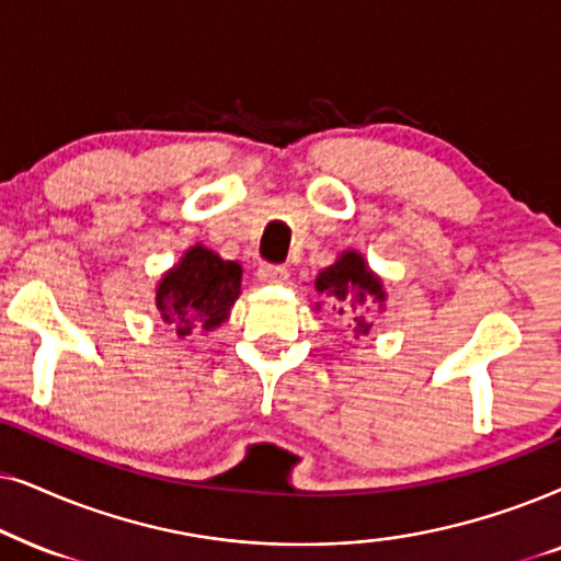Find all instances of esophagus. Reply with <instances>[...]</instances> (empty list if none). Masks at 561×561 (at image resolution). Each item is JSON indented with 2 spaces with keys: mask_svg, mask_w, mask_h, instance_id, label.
I'll return each mask as SVG.
<instances>
[{
  "mask_svg": "<svg viewBox=\"0 0 561 561\" xmlns=\"http://www.w3.org/2000/svg\"><path fill=\"white\" fill-rule=\"evenodd\" d=\"M256 274L264 285H285V282L289 279L287 266H276V264H261Z\"/></svg>",
  "mask_w": 561,
  "mask_h": 561,
  "instance_id": "1",
  "label": "esophagus"
}]
</instances>
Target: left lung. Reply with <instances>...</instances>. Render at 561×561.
Listing matches in <instances>:
<instances>
[{"label": "left lung", "mask_w": 561, "mask_h": 561, "mask_svg": "<svg viewBox=\"0 0 561 561\" xmlns=\"http://www.w3.org/2000/svg\"><path fill=\"white\" fill-rule=\"evenodd\" d=\"M316 289L318 295L339 302L333 305L335 316H346L348 310L358 312L362 308L369 310V305L377 310H385L387 293L382 285V276L371 272L367 259L354 249L339 253V259L316 276ZM316 310H320V302H316ZM369 328L371 323H367V318L358 312L354 318L356 339L358 335H367Z\"/></svg>", "instance_id": "left-lung-1"}]
</instances>
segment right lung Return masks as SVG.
<instances>
[{
    "label": "right lung",
    "mask_w": 561,
    "mask_h": 561,
    "mask_svg": "<svg viewBox=\"0 0 561 561\" xmlns=\"http://www.w3.org/2000/svg\"><path fill=\"white\" fill-rule=\"evenodd\" d=\"M243 268L218 253L194 243L182 253L156 285V308L163 323L179 339L210 333L230 318V308L241 295Z\"/></svg>",
    "instance_id": "1"
}]
</instances>
